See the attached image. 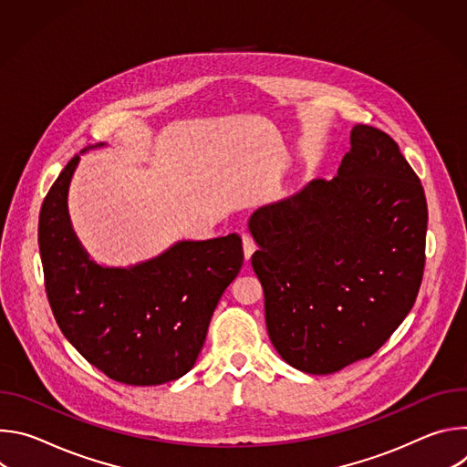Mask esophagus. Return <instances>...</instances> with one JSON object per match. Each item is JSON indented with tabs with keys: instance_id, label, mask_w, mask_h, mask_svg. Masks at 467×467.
<instances>
[{
	"instance_id": "esophagus-1",
	"label": "esophagus",
	"mask_w": 467,
	"mask_h": 467,
	"mask_svg": "<svg viewBox=\"0 0 467 467\" xmlns=\"http://www.w3.org/2000/svg\"><path fill=\"white\" fill-rule=\"evenodd\" d=\"M242 245H244V256H245V260H249L251 254H253L254 249H256V244H254V240H253L251 236L244 234V236H242Z\"/></svg>"
}]
</instances>
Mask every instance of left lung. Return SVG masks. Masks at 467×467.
Instances as JSON below:
<instances>
[{
    "label": "left lung",
    "mask_w": 467,
    "mask_h": 467,
    "mask_svg": "<svg viewBox=\"0 0 467 467\" xmlns=\"http://www.w3.org/2000/svg\"><path fill=\"white\" fill-rule=\"evenodd\" d=\"M427 199L384 130L355 125L338 175L249 218L268 335L312 375L371 357L403 323L425 268Z\"/></svg>",
    "instance_id": "obj_1"
}]
</instances>
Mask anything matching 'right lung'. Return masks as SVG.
<instances>
[{"instance_id": "1", "label": "right lung", "mask_w": 467, "mask_h": 467, "mask_svg": "<svg viewBox=\"0 0 467 467\" xmlns=\"http://www.w3.org/2000/svg\"><path fill=\"white\" fill-rule=\"evenodd\" d=\"M78 162L79 155L64 166L38 220L44 285L57 325L112 380H175L193 368L213 312L242 268V238L182 240L130 268H103L79 244L66 205Z\"/></svg>"}]
</instances>
